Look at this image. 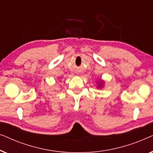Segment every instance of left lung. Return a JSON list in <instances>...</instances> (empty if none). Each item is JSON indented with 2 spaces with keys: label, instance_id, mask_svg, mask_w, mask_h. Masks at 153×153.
<instances>
[{
  "label": "left lung",
  "instance_id": "left-lung-1",
  "mask_svg": "<svg viewBox=\"0 0 153 153\" xmlns=\"http://www.w3.org/2000/svg\"><path fill=\"white\" fill-rule=\"evenodd\" d=\"M101 84H102V83H101Z\"/></svg>",
  "mask_w": 153,
  "mask_h": 153
}]
</instances>
